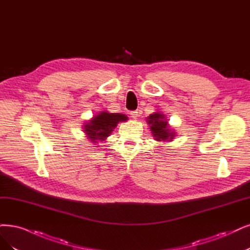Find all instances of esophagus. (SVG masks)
<instances>
[{
    "mask_svg": "<svg viewBox=\"0 0 250 250\" xmlns=\"http://www.w3.org/2000/svg\"><path fill=\"white\" fill-rule=\"evenodd\" d=\"M131 116L133 117V118H137L138 116L140 115V110H134V111H131Z\"/></svg>",
    "mask_w": 250,
    "mask_h": 250,
    "instance_id": "esophagus-1",
    "label": "esophagus"
}]
</instances>
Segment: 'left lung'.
Listing matches in <instances>:
<instances>
[{
  "instance_id": "1",
  "label": "left lung",
  "mask_w": 250,
  "mask_h": 250,
  "mask_svg": "<svg viewBox=\"0 0 250 250\" xmlns=\"http://www.w3.org/2000/svg\"><path fill=\"white\" fill-rule=\"evenodd\" d=\"M147 123L150 125L152 135L158 141H170L173 139L174 133L168 128V122L164 114L154 113L147 118Z\"/></svg>"
}]
</instances>
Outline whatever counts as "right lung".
Returning a JSON list of instances; mask_svg holds the SVG:
<instances>
[{
	"mask_svg": "<svg viewBox=\"0 0 250 250\" xmlns=\"http://www.w3.org/2000/svg\"><path fill=\"white\" fill-rule=\"evenodd\" d=\"M127 117L125 114L101 112L84 125V132L90 138L92 143L97 140H105L119 122H125Z\"/></svg>",
	"mask_w": 250,
	"mask_h": 250,
	"instance_id": "1",
	"label": "right lung"
}]
</instances>
